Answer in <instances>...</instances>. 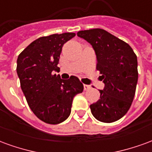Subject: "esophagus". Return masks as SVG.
Listing matches in <instances>:
<instances>
[{"mask_svg":"<svg viewBox=\"0 0 152 152\" xmlns=\"http://www.w3.org/2000/svg\"><path fill=\"white\" fill-rule=\"evenodd\" d=\"M91 88V86H89V85H84V89L85 90H88V89H89Z\"/></svg>","mask_w":152,"mask_h":152,"instance_id":"1","label":"esophagus"}]
</instances>
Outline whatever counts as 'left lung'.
Wrapping results in <instances>:
<instances>
[{
    "mask_svg": "<svg viewBox=\"0 0 152 152\" xmlns=\"http://www.w3.org/2000/svg\"><path fill=\"white\" fill-rule=\"evenodd\" d=\"M77 36L87 40L95 51L96 69L105 84L100 99L90 105L93 115L101 122L120 120L130 108L136 91L137 56L129 45L101 28L84 30Z\"/></svg>",
    "mask_w": 152,
    "mask_h": 152,
    "instance_id": "8db88e82",
    "label": "left lung"
}]
</instances>
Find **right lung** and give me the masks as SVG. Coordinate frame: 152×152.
I'll return each mask as SVG.
<instances>
[{"label":"right lung","mask_w":152,"mask_h":152,"mask_svg":"<svg viewBox=\"0 0 152 152\" xmlns=\"http://www.w3.org/2000/svg\"><path fill=\"white\" fill-rule=\"evenodd\" d=\"M76 36L73 32L42 37L31 42L17 59L20 86L31 110L40 121L57 124L71 114L73 98L83 92L76 76L62 80L58 72L62 48Z\"/></svg>","instance_id":"add662e5"}]
</instances>
